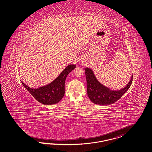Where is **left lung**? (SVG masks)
Returning <instances> with one entry per match:
<instances>
[{
    "mask_svg": "<svg viewBox=\"0 0 152 152\" xmlns=\"http://www.w3.org/2000/svg\"><path fill=\"white\" fill-rule=\"evenodd\" d=\"M85 70L88 96L92 102L99 105L111 104L116 102L127 91L133 81L132 75L130 81L124 88L119 90H111L99 82L92 69L85 68Z\"/></svg>",
    "mask_w": 152,
    "mask_h": 152,
    "instance_id": "8db88e82",
    "label": "left lung"
}]
</instances>
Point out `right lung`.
Instances as JSON below:
<instances>
[{
    "mask_svg": "<svg viewBox=\"0 0 152 152\" xmlns=\"http://www.w3.org/2000/svg\"><path fill=\"white\" fill-rule=\"evenodd\" d=\"M76 67V66L74 64L67 66L53 82L37 88H30L21 81V82L37 101L46 105L54 104L63 98L65 94L66 78L68 74Z\"/></svg>",
    "mask_w": 152,
    "mask_h": 152,
    "instance_id": "right-lung-1",
    "label": "right lung"
}]
</instances>
